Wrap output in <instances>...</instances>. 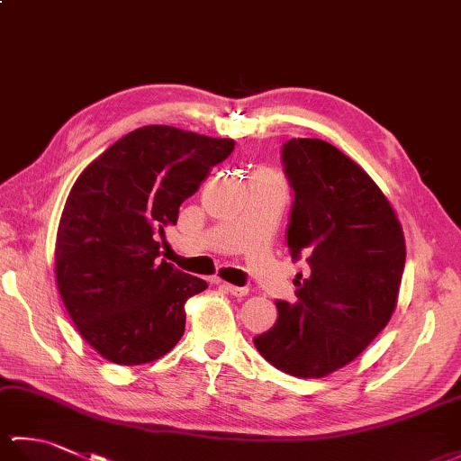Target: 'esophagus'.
<instances>
[{"label": "esophagus", "mask_w": 461, "mask_h": 461, "mask_svg": "<svg viewBox=\"0 0 461 461\" xmlns=\"http://www.w3.org/2000/svg\"><path fill=\"white\" fill-rule=\"evenodd\" d=\"M225 293H230L233 297H246L248 295V289L246 287H238V285H231V283H221L220 285Z\"/></svg>", "instance_id": "1"}]
</instances>
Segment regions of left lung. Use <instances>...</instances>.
<instances>
[{
	"mask_svg": "<svg viewBox=\"0 0 461 461\" xmlns=\"http://www.w3.org/2000/svg\"><path fill=\"white\" fill-rule=\"evenodd\" d=\"M283 162L295 192L287 248L307 256L297 301H277L276 327L253 339L261 357L297 378H322L355 360L396 309L406 243L375 180L335 146L291 139Z\"/></svg>",
	"mask_w": 461,
	"mask_h": 461,
	"instance_id": "8db88e82",
	"label": "left lung"
}]
</instances>
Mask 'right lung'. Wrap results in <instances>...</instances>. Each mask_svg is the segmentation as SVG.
<instances>
[{
	"instance_id": "right-lung-1",
	"label": "right lung",
	"mask_w": 461,
	"mask_h": 461,
	"mask_svg": "<svg viewBox=\"0 0 461 461\" xmlns=\"http://www.w3.org/2000/svg\"><path fill=\"white\" fill-rule=\"evenodd\" d=\"M231 139L149 124L116 140L73 184L55 241V281L75 329L106 360L146 365L184 335L185 301L208 283L158 259L164 228Z\"/></svg>"
}]
</instances>
